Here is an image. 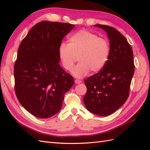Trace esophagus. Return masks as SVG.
Listing matches in <instances>:
<instances>
[{
	"label": "esophagus",
	"instance_id": "1",
	"mask_svg": "<svg viewBox=\"0 0 150 150\" xmlns=\"http://www.w3.org/2000/svg\"><path fill=\"white\" fill-rule=\"evenodd\" d=\"M74 81H75V83H76V84H80L81 82H82V81H81V80L79 79H76Z\"/></svg>",
	"mask_w": 150,
	"mask_h": 150
}]
</instances>
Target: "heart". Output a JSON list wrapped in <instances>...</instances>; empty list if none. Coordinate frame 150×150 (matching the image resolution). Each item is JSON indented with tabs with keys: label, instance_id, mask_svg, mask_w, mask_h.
Masks as SVG:
<instances>
[{
	"label": "heart",
	"instance_id": "1",
	"mask_svg": "<svg viewBox=\"0 0 150 150\" xmlns=\"http://www.w3.org/2000/svg\"><path fill=\"white\" fill-rule=\"evenodd\" d=\"M110 44L108 40L87 30H81L71 35L69 43L62 42L59 48L62 64L68 71H72L75 63L80 62L73 74L81 78L92 70L101 71L110 58Z\"/></svg>",
	"mask_w": 150,
	"mask_h": 150
}]
</instances>
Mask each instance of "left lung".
I'll list each match as a JSON object with an SVG mask.
<instances>
[{"mask_svg": "<svg viewBox=\"0 0 150 150\" xmlns=\"http://www.w3.org/2000/svg\"><path fill=\"white\" fill-rule=\"evenodd\" d=\"M94 26L107 33L111 52L105 66L84 80L87 92L83 101L90 112L108 116L118 110L129 96L134 72L133 52L128 40L118 30L105 25Z\"/></svg>", "mask_w": 150, "mask_h": 150, "instance_id": "8db88e82", "label": "left lung"}]
</instances>
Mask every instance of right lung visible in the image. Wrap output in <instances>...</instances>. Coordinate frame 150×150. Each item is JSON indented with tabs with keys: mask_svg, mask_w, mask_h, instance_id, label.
I'll list each match as a JSON object with an SVG mask.
<instances>
[{
	"mask_svg": "<svg viewBox=\"0 0 150 150\" xmlns=\"http://www.w3.org/2000/svg\"><path fill=\"white\" fill-rule=\"evenodd\" d=\"M74 25L42 21L22 40L14 64L15 92L21 105L33 115L47 118L61 110L73 77L60 66L59 48Z\"/></svg>",
	"mask_w": 150,
	"mask_h": 150,
	"instance_id": "add662e5",
	"label": "right lung"
}]
</instances>
